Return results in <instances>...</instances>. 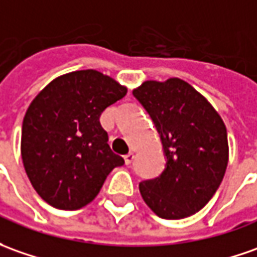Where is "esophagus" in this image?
<instances>
[{"instance_id": "obj_1", "label": "esophagus", "mask_w": 257, "mask_h": 257, "mask_svg": "<svg viewBox=\"0 0 257 257\" xmlns=\"http://www.w3.org/2000/svg\"><path fill=\"white\" fill-rule=\"evenodd\" d=\"M123 159H125V165H131V163L134 162V159H135V155H134L132 152H129L128 155H126Z\"/></svg>"}]
</instances>
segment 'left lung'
<instances>
[{
  "label": "left lung",
  "mask_w": 257,
  "mask_h": 257,
  "mask_svg": "<svg viewBox=\"0 0 257 257\" xmlns=\"http://www.w3.org/2000/svg\"><path fill=\"white\" fill-rule=\"evenodd\" d=\"M134 95L149 112L163 145L166 169L139 184L146 205L160 218L193 215L212 198L229 159L221 115L181 78L148 80Z\"/></svg>",
  "instance_id": "obj_1"
}]
</instances>
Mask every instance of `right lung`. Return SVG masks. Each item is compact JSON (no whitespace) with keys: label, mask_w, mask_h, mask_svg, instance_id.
<instances>
[{"label":"right lung","mask_w":257,"mask_h":257,"mask_svg":"<svg viewBox=\"0 0 257 257\" xmlns=\"http://www.w3.org/2000/svg\"><path fill=\"white\" fill-rule=\"evenodd\" d=\"M128 88L97 70H77L50 81L28 106L21 155L33 188L59 209H80L97 197L106 176L125 162L99 123L106 106Z\"/></svg>","instance_id":"add662e5"}]
</instances>
